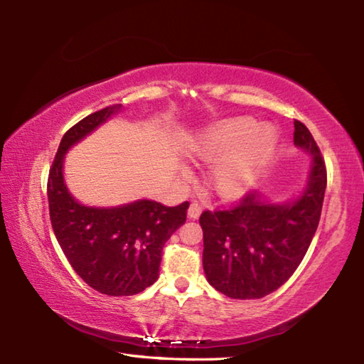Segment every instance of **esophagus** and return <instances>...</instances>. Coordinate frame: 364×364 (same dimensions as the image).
<instances>
[{
  "label": "esophagus",
  "mask_w": 364,
  "mask_h": 364,
  "mask_svg": "<svg viewBox=\"0 0 364 364\" xmlns=\"http://www.w3.org/2000/svg\"><path fill=\"white\" fill-rule=\"evenodd\" d=\"M200 213H202L200 204H197V202H191V205L188 208V217L191 220H197V218L200 217Z\"/></svg>",
  "instance_id": "obj_1"
}]
</instances>
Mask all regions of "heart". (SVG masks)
I'll list each match as a JSON object with an SVG mask.
<instances>
[{
  "instance_id": "heart-1",
  "label": "heart",
  "mask_w": 364,
  "mask_h": 364,
  "mask_svg": "<svg viewBox=\"0 0 364 364\" xmlns=\"http://www.w3.org/2000/svg\"><path fill=\"white\" fill-rule=\"evenodd\" d=\"M278 130L269 123L257 127L252 117H230L207 127L188 146V156L213 162L208 186L221 199H237L254 186L278 146Z\"/></svg>"
}]
</instances>
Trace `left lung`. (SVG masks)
Segmentation results:
<instances>
[{
  "mask_svg": "<svg viewBox=\"0 0 364 364\" xmlns=\"http://www.w3.org/2000/svg\"><path fill=\"white\" fill-rule=\"evenodd\" d=\"M294 144L310 156L299 196L273 202L258 191L231 210L200 215L202 264L210 286L231 299H262L291 278L304 260L321 217L326 167L304 123L294 122Z\"/></svg>",
  "mask_w": 364,
  "mask_h": 364,
  "instance_id": "1",
  "label": "left lung"
}]
</instances>
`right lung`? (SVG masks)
Returning a JSON list of instances; mask_svg holds the SVG:
<instances>
[{
	"label": "right lung",
	"instance_id": "obj_1",
	"mask_svg": "<svg viewBox=\"0 0 364 364\" xmlns=\"http://www.w3.org/2000/svg\"><path fill=\"white\" fill-rule=\"evenodd\" d=\"M120 110L122 104H114L73 125L48 178L49 217L60 249L86 284L112 297L139 294L157 281L164 244L184 225L189 207V202L165 207L151 199L95 207L73 197L64 180L65 154Z\"/></svg>",
	"mask_w": 364,
	"mask_h": 364
}]
</instances>
